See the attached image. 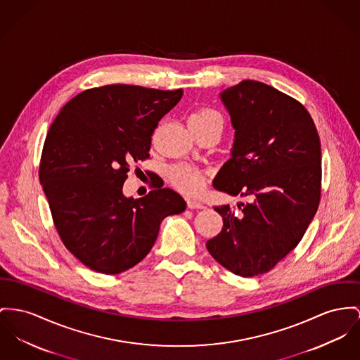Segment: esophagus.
<instances>
[{"instance_id": "34e87169", "label": "esophagus", "mask_w": 360, "mask_h": 360, "mask_svg": "<svg viewBox=\"0 0 360 360\" xmlns=\"http://www.w3.org/2000/svg\"><path fill=\"white\" fill-rule=\"evenodd\" d=\"M187 205H188L190 209H203V207H205L200 202H198V200H195V199H188V200H187Z\"/></svg>"}]
</instances>
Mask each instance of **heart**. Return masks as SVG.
<instances>
[{"label":"heart","instance_id":"b5f03b06","mask_svg":"<svg viewBox=\"0 0 360 360\" xmlns=\"http://www.w3.org/2000/svg\"><path fill=\"white\" fill-rule=\"evenodd\" d=\"M214 120H222L219 112L210 106L199 108L191 117L190 122L206 124ZM172 181L177 188L188 195H196L203 190L207 181V176L203 170L195 168L190 164H177L170 170Z\"/></svg>","mask_w":360,"mask_h":360}]
</instances>
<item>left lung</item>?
<instances>
[{
  "mask_svg": "<svg viewBox=\"0 0 360 360\" xmlns=\"http://www.w3.org/2000/svg\"><path fill=\"white\" fill-rule=\"evenodd\" d=\"M236 139L213 181L247 200L216 206L224 226L207 240L210 255L241 277L271 270L300 243L321 200V143L307 109L255 80L226 89Z\"/></svg>",
  "mask_w": 360,
  "mask_h": 360,
  "instance_id": "obj_1",
  "label": "left lung"
}]
</instances>
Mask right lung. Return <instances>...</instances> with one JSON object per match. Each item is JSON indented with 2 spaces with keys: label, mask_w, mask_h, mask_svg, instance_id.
<instances>
[{
  "label": "right lung",
  "mask_w": 360,
  "mask_h": 360,
  "mask_svg": "<svg viewBox=\"0 0 360 360\" xmlns=\"http://www.w3.org/2000/svg\"><path fill=\"white\" fill-rule=\"evenodd\" d=\"M181 96V89L108 84L77 94L53 121L39 181L60 239L89 269L119 274L134 267L162 219L186 210L183 196L169 188L139 199L122 195L131 164L150 158L158 122Z\"/></svg>",
  "instance_id": "1"
}]
</instances>
